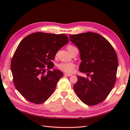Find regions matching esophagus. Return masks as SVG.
Returning a JSON list of instances; mask_svg holds the SVG:
<instances>
[{
  "label": "esophagus",
  "mask_w": 130,
  "mask_h": 130,
  "mask_svg": "<svg viewBox=\"0 0 130 130\" xmlns=\"http://www.w3.org/2000/svg\"><path fill=\"white\" fill-rule=\"evenodd\" d=\"M64 75L66 76H72V74H68V73H65Z\"/></svg>",
  "instance_id": "1"
}]
</instances>
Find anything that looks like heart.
<instances>
[{
	"label": "heart",
	"mask_w": 130,
	"mask_h": 130,
	"mask_svg": "<svg viewBox=\"0 0 130 130\" xmlns=\"http://www.w3.org/2000/svg\"><path fill=\"white\" fill-rule=\"evenodd\" d=\"M75 48L73 46H69L68 47V50L69 51H70L71 50ZM58 68L66 73H73L75 68V64L73 62H62L59 63L57 65Z\"/></svg>",
	"instance_id": "1"
}]
</instances>
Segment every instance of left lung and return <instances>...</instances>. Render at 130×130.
<instances>
[{"instance_id":"8db88e82","label":"left lung","mask_w":130,"mask_h":130,"mask_svg":"<svg viewBox=\"0 0 130 130\" xmlns=\"http://www.w3.org/2000/svg\"><path fill=\"white\" fill-rule=\"evenodd\" d=\"M69 37L80 54V71L90 76L85 78L77 75L74 91L85 104H97L107 98L116 80V53L108 41L96 33H82Z\"/></svg>"}]
</instances>
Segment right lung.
Returning a JSON list of instances; mask_svg holds the SVG:
<instances>
[{
  "label": "right lung",
  "instance_id": "add662e5",
  "mask_svg": "<svg viewBox=\"0 0 130 130\" xmlns=\"http://www.w3.org/2000/svg\"><path fill=\"white\" fill-rule=\"evenodd\" d=\"M68 42L65 34L38 32L19 43L11 62V71L16 89L27 101L41 104L53 93L63 73L49 69L54 67L52 60L57 51Z\"/></svg>",
  "mask_w": 130,
  "mask_h": 130
}]
</instances>
